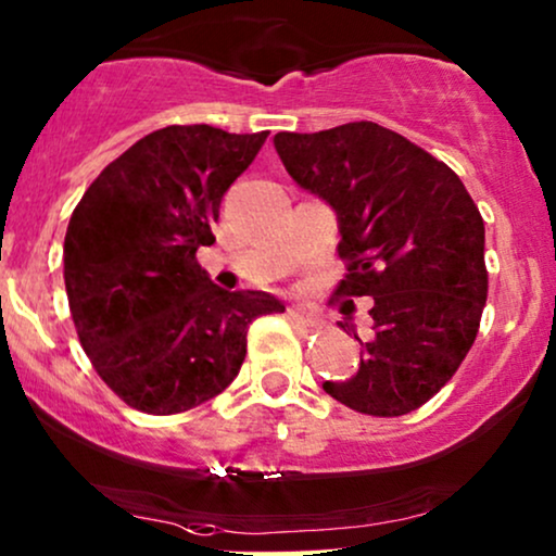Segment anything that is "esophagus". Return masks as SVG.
Listing matches in <instances>:
<instances>
[{"label": "esophagus", "mask_w": 556, "mask_h": 556, "mask_svg": "<svg viewBox=\"0 0 556 556\" xmlns=\"http://www.w3.org/2000/svg\"><path fill=\"white\" fill-rule=\"evenodd\" d=\"M289 319L296 321V325H301V327H312L314 325V317L304 309V306H289Z\"/></svg>", "instance_id": "esophagus-1"}]
</instances>
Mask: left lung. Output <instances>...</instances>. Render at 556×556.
<instances>
[{
  "instance_id": "8db88e82",
  "label": "left lung",
  "mask_w": 556,
  "mask_h": 556,
  "mask_svg": "<svg viewBox=\"0 0 556 556\" xmlns=\"http://www.w3.org/2000/svg\"><path fill=\"white\" fill-rule=\"evenodd\" d=\"M299 188L338 216L342 296H368L371 334L351 379L321 389L363 415L400 417L441 392L477 338L484 301V222L448 164L371 121L276 134Z\"/></svg>"
}]
</instances>
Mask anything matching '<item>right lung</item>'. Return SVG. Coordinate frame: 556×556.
Segmentation results:
<instances>
[{
    "label": "right lung",
    "instance_id": "obj_1",
    "mask_svg": "<svg viewBox=\"0 0 556 556\" xmlns=\"http://www.w3.org/2000/svg\"><path fill=\"white\" fill-rule=\"evenodd\" d=\"M265 139L205 123L160 128L108 164L68 218L74 327L128 407L175 415L214 400L242 368L252 321L286 312L265 291L218 289L195 260Z\"/></svg>",
    "mask_w": 556,
    "mask_h": 556
}]
</instances>
